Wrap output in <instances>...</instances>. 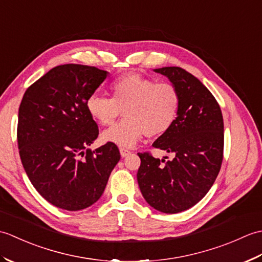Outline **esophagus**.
I'll use <instances>...</instances> for the list:
<instances>
[{"label": "esophagus", "mask_w": 262, "mask_h": 262, "mask_svg": "<svg viewBox=\"0 0 262 262\" xmlns=\"http://www.w3.org/2000/svg\"><path fill=\"white\" fill-rule=\"evenodd\" d=\"M119 151H120V155L122 158L127 157L128 154H130V151L128 148H125V147H119Z\"/></svg>", "instance_id": "esophagus-1"}]
</instances>
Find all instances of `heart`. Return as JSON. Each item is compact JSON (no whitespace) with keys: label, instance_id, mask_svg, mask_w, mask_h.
I'll list each match as a JSON object with an SVG mask.
<instances>
[{"label":"heart","instance_id":"obj_1","mask_svg":"<svg viewBox=\"0 0 262 262\" xmlns=\"http://www.w3.org/2000/svg\"><path fill=\"white\" fill-rule=\"evenodd\" d=\"M110 98L91 94L85 107L99 125L109 126L124 110L125 118L103 133V140L129 147L146 135L168 133L179 116L181 96L170 81H157L140 74H126L110 82Z\"/></svg>","mask_w":262,"mask_h":262}]
</instances>
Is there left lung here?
<instances>
[{"mask_svg": "<svg viewBox=\"0 0 262 262\" xmlns=\"http://www.w3.org/2000/svg\"><path fill=\"white\" fill-rule=\"evenodd\" d=\"M179 89V116L171 129L153 143L174 153L173 160L138 153L137 171L143 197L157 210L180 213L192 207L215 182L223 162L224 121L219 102L197 77L177 66L154 70ZM168 159V158H165Z\"/></svg>", "mask_w": 262, "mask_h": 262, "instance_id": "8db88e82", "label": "left lung"}]
</instances>
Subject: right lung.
Instances as JSON below:
<instances>
[{"mask_svg": "<svg viewBox=\"0 0 262 262\" xmlns=\"http://www.w3.org/2000/svg\"><path fill=\"white\" fill-rule=\"evenodd\" d=\"M107 77L94 66H56L27 89L19 107V154L26 173L48 203L84 209L101 197L120 160L115 143L91 151L99 135L85 102Z\"/></svg>", "mask_w": 262, "mask_h": 262, "instance_id": "1", "label": "right lung"}]
</instances>
